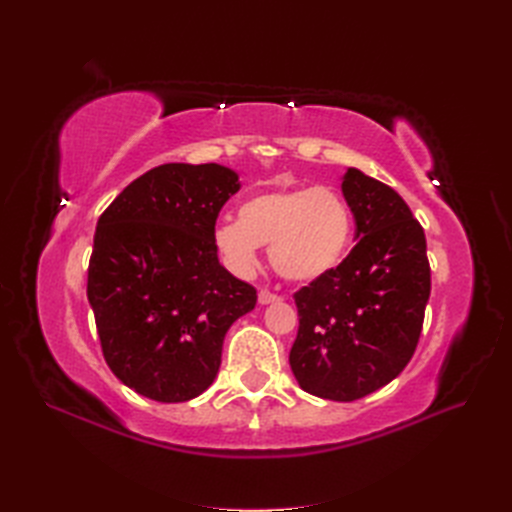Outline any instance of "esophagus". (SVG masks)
I'll use <instances>...</instances> for the list:
<instances>
[{
  "label": "esophagus",
  "mask_w": 512,
  "mask_h": 512,
  "mask_svg": "<svg viewBox=\"0 0 512 512\" xmlns=\"http://www.w3.org/2000/svg\"><path fill=\"white\" fill-rule=\"evenodd\" d=\"M275 301H280V297H277V294H273L269 290H260L258 292V303L260 305H269V303H275Z\"/></svg>",
  "instance_id": "obj_1"
}]
</instances>
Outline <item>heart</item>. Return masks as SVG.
Here are the masks:
<instances>
[{"instance_id":"b5f03b06","label":"heart","mask_w":512,"mask_h":512,"mask_svg":"<svg viewBox=\"0 0 512 512\" xmlns=\"http://www.w3.org/2000/svg\"><path fill=\"white\" fill-rule=\"evenodd\" d=\"M241 218H222L213 243L228 267L252 273L260 245L273 269L292 284H312L344 260L352 241V213L331 188H277L247 198Z\"/></svg>"}]
</instances>
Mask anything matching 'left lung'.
<instances>
[{"label": "left lung", "mask_w": 512, "mask_h": 512, "mask_svg": "<svg viewBox=\"0 0 512 512\" xmlns=\"http://www.w3.org/2000/svg\"><path fill=\"white\" fill-rule=\"evenodd\" d=\"M342 192L356 245L337 269L294 292L299 333L290 369L303 391L354 401L410 363L431 275L425 232L404 198L359 168L346 170Z\"/></svg>", "instance_id": "8db88e82"}]
</instances>
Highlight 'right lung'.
Masks as SVG:
<instances>
[{
	"mask_svg": "<svg viewBox=\"0 0 512 512\" xmlns=\"http://www.w3.org/2000/svg\"><path fill=\"white\" fill-rule=\"evenodd\" d=\"M241 190L220 164H162L134 179L100 215L87 273L104 359L162 404L205 393L232 322L256 307L254 286L230 275L213 228Z\"/></svg>",
	"mask_w": 512,
	"mask_h": 512,
	"instance_id": "1",
	"label": "right lung"
}]
</instances>
